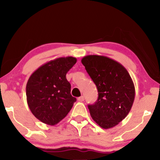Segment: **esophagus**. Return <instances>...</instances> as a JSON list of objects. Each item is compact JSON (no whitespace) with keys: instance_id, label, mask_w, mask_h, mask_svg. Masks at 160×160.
<instances>
[{"instance_id":"1","label":"esophagus","mask_w":160,"mask_h":160,"mask_svg":"<svg viewBox=\"0 0 160 160\" xmlns=\"http://www.w3.org/2000/svg\"><path fill=\"white\" fill-rule=\"evenodd\" d=\"M78 100L79 101V102H82V101H84V96L83 95H82V96L79 97V98H78Z\"/></svg>"}]
</instances>
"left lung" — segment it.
<instances>
[{
    "mask_svg": "<svg viewBox=\"0 0 160 160\" xmlns=\"http://www.w3.org/2000/svg\"><path fill=\"white\" fill-rule=\"evenodd\" d=\"M81 62L98 92L95 103L88 105L92 118L103 128L114 127L132 107L135 90L131 77L120 63L108 57L89 55Z\"/></svg>",
    "mask_w": 160,
    "mask_h": 160,
    "instance_id": "8db88e82",
    "label": "left lung"
}]
</instances>
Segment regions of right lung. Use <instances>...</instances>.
Masks as SVG:
<instances>
[{
    "label": "right lung",
    "mask_w": 160,
    "mask_h": 160,
    "mask_svg": "<svg viewBox=\"0 0 160 160\" xmlns=\"http://www.w3.org/2000/svg\"><path fill=\"white\" fill-rule=\"evenodd\" d=\"M76 62L77 58L71 56L56 58L38 68L28 80V104L43 123L54 126L59 122L76 102L66 79V74Z\"/></svg>",
    "instance_id": "right-lung-1"
}]
</instances>
